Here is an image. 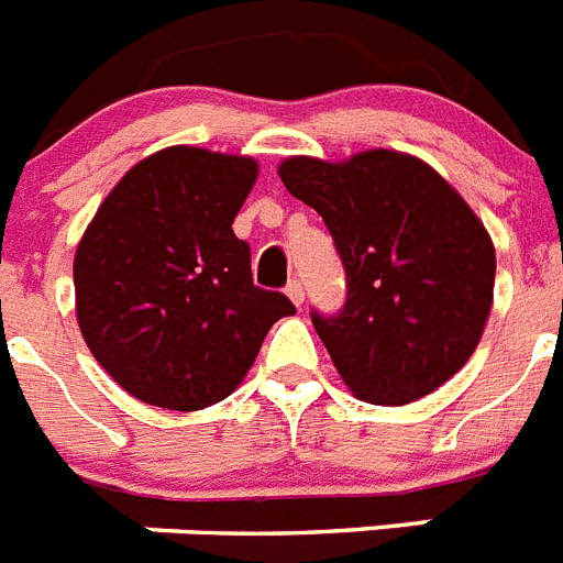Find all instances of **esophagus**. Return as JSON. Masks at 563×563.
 Returning <instances> with one entry per match:
<instances>
[{
    "label": "esophagus",
    "mask_w": 563,
    "mask_h": 563,
    "mask_svg": "<svg viewBox=\"0 0 563 563\" xmlns=\"http://www.w3.org/2000/svg\"><path fill=\"white\" fill-rule=\"evenodd\" d=\"M285 292H287V296H290V301L296 307L305 305V287H301V282H298V278H292L290 285L285 287Z\"/></svg>",
    "instance_id": "1"
}]
</instances>
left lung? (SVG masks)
<instances>
[{
	"instance_id": "1",
	"label": "left lung",
	"mask_w": 563,
	"mask_h": 563,
	"mask_svg": "<svg viewBox=\"0 0 563 563\" xmlns=\"http://www.w3.org/2000/svg\"><path fill=\"white\" fill-rule=\"evenodd\" d=\"M278 177L316 208L346 271V305L312 327L361 400L402 406L454 377L494 305L496 251L471 206L411 154L287 157Z\"/></svg>"
}]
</instances>
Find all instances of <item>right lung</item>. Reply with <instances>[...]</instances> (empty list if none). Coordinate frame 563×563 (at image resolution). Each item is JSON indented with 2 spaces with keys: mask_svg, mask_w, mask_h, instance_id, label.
<instances>
[{
  "mask_svg": "<svg viewBox=\"0 0 563 563\" xmlns=\"http://www.w3.org/2000/svg\"><path fill=\"white\" fill-rule=\"evenodd\" d=\"M256 161L172 146L123 174L78 242L76 316L121 389L172 411L225 400L267 330L292 316L285 292L253 285L233 233Z\"/></svg>",
  "mask_w": 563,
  "mask_h": 563,
  "instance_id": "add662e5",
  "label": "right lung"
}]
</instances>
